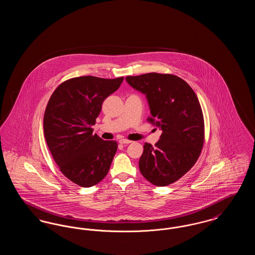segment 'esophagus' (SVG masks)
Here are the masks:
<instances>
[{"mask_svg":"<svg viewBox=\"0 0 255 255\" xmlns=\"http://www.w3.org/2000/svg\"><path fill=\"white\" fill-rule=\"evenodd\" d=\"M120 142H121L122 144H129V143H131L132 141L129 140V139H126V138H122V139H120Z\"/></svg>","mask_w":255,"mask_h":255,"instance_id":"1","label":"esophagus"}]
</instances>
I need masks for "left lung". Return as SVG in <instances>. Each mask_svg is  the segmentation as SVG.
<instances>
[{
    "label": "left lung",
    "instance_id": "8db88e82",
    "mask_svg": "<svg viewBox=\"0 0 255 255\" xmlns=\"http://www.w3.org/2000/svg\"><path fill=\"white\" fill-rule=\"evenodd\" d=\"M125 79L145 95L151 113L147 121L162 131L155 146L143 145L140 173L154 185L171 184L191 169L202 152L205 123L199 99L174 74L150 73Z\"/></svg>",
    "mask_w": 255,
    "mask_h": 255
}]
</instances>
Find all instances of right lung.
I'll return each mask as SVG.
<instances>
[{
    "mask_svg": "<svg viewBox=\"0 0 255 255\" xmlns=\"http://www.w3.org/2000/svg\"><path fill=\"white\" fill-rule=\"evenodd\" d=\"M123 77L71 78L58 86L44 115V133L51 156L70 181L91 187L109 172L118 150L115 140L93 133L102 103L115 93Z\"/></svg>",
    "mask_w": 255,
    "mask_h": 255,
    "instance_id": "right-lung-1",
    "label": "right lung"
}]
</instances>
